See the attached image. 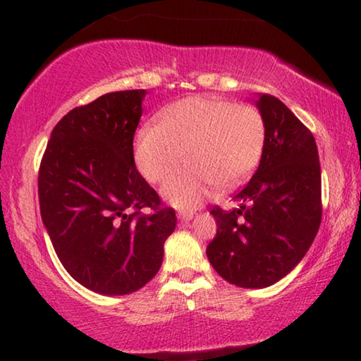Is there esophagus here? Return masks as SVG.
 Returning a JSON list of instances; mask_svg holds the SVG:
<instances>
[{"label":"esophagus","mask_w":361,"mask_h":361,"mask_svg":"<svg viewBox=\"0 0 361 361\" xmlns=\"http://www.w3.org/2000/svg\"><path fill=\"white\" fill-rule=\"evenodd\" d=\"M192 218H194V212H180V215H178V219L183 223L191 221Z\"/></svg>","instance_id":"1"}]
</instances>
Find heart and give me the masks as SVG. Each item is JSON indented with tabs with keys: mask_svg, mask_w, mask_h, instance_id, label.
Here are the masks:
<instances>
[{
	"mask_svg": "<svg viewBox=\"0 0 361 361\" xmlns=\"http://www.w3.org/2000/svg\"><path fill=\"white\" fill-rule=\"evenodd\" d=\"M264 124L253 106L218 97H188L166 108L157 124L137 132L133 161L149 183H159L183 162L189 167L170 176L162 195L180 209H192L218 185H239L256 167Z\"/></svg>",
	"mask_w": 361,
	"mask_h": 361,
	"instance_id": "b5f03b06",
	"label": "heart"
}]
</instances>
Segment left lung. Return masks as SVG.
<instances>
[{
	"label": "left lung",
	"mask_w": 361,
	"mask_h": 361,
	"mask_svg": "<svg viewBox=\"0 0 361 361\" xmlns=\"http://www.w3.org/2000/svg\"><path fill=\"white\" fill-rule=\"evenodd\" d=\"M259 167L234 195L240 207L212 210L216 235L207 256L226 282L266 288L295 269L322 221V172L315 138L285 103L261 94Z\"/></svg>",
	"instance_id": "1"
}]
</instances>
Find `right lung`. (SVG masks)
<instances>
[{
  "label": "right lung",
  "mask_w": 361,
  "mask_h": 361,
  "mask_svg": "<svg viewBox=\"0 0 361 361\" xmlns=\"http://www.w3.org/2000/svg\"><path fill=\"white\" fill-rule=\"evenodd\" d=\"M145 89L121 90L65 114L38 178L42 223L66 272L106 296L129 295L156 276L175 210L135 167L133 135ZM149 206L148 216L139 212Z\"/></svg>",
  "instance_id": "obj_1"
}]
</instances>
